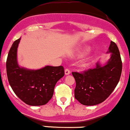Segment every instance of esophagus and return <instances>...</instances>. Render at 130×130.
<instances>
[{
  "label": "esophagus",
  "mask_w": 130,
  "mask_h": 130,
  "mask_svg": "<svg viewBox=\"0 0 130 130\" xmlns=\"http://www.w3.org/2000/svg\"><path fill=\"white\" fill-rule=\"evenodd\" d=\"M70 73H71V71H70V70L68 69H66L65 70V75H69L70 74Z\"/></svg>",
  "instance_id": "1"
}]
</instances>
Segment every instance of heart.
<instances>
[{
    "label": "heart",
    "mask_w": 130,
    "mask_h": 130,
    "mask_svg": "<svg viewBox=\"0 0 130 130\" xmlns=\"http://www.w3.org/2000/svg\"><path fill=\"white\" fill-rule=\"evenodd\" d=\"M81 54H82V53H81ZM82 65H86V64H85V62H83V63H82Z\"/></svg>",
    "instance_id": "1"
}]
</instances>
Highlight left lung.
<instances>
[{
    "instance_id": "left-lung-1",
    "label": "left lung",
    "mask_w": 130,
    "mask_h": 130,
    "mask_svg": "<svg viewBox=\"0 0 130 130\" xmlns=\"http://www.w3.org/2000/svg\"><path fill=\"white\" fill-rule=\"evenodd\" d=\"M107 53L110 59L105 65L98 62L96 67L83 73L72 72L76 86L74 97L86 106L97 105L106 100L119 82L122 72V61L116 43L111 41Z\"/></svg>"
}]
</instances>
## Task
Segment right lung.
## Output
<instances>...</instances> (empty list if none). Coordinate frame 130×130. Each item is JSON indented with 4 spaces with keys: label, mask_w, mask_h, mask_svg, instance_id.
<instances>
[{
    "label": "right lung",
    "mask_w": 130,
    "mask_h": 130,
    "mask_svg": "<svg viewBox=\"0 0 130 130\" xmlns=\"http://www.w3.org/2000/svg\"><path fill=\"white\" fill-rule=\"evenodd\" d=\"M20 39L14 41L8 53L6 71L8 82L14 94L27 105L42 106L52 98L54 87L63 77L62 66L47 65L40 69L20 67L17 60V48Z\"/></svg>",
    "instance_id": "1"
}]
</instances>
